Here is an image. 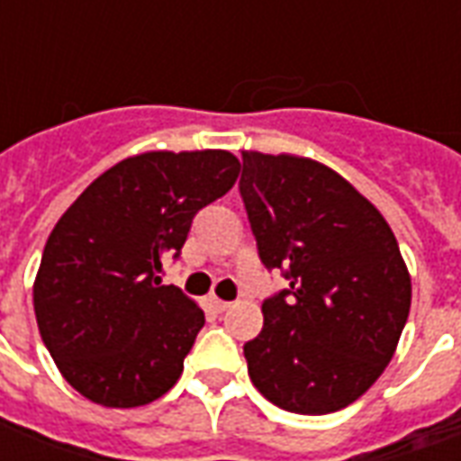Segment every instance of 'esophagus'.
Segmentation results:
<instances>
[{
  "instance_id": "esophagus-1",
  "label": "esophagus",
  "mask_w": 461,
  "mask_h": 461,
  "mask_svg": "<svg viewBox=\"0 0 461 461\" xmlns=\"http://www.w3.org/2000/svg\"><path fill=\"white\" fill-rule=\"evenodd\" d=\"M212 303H214V309L217 311H227L231 306L230 301H224V299H217V296H214V299H212Z\"/></svg>"
}]
</instances>
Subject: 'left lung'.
<instances>
[{
  "instance_id": "8db88e82",
  "label": "left lung",
  "mask_w": 461,
  "mask_h": 461,
  "mask_svg": "<svg viewBox=\"0 0 461 461\" xmlns=\"http://www.w3.org/2000/svg\"><path fill=\"white\" fill-rule=\"evenodd\" d=\"M240 194L261 264L289 281L264 299V329L244 343L251 383L299 415L348 407L383 375L410 313L395 234L309 158L241 152Z\"/></svg>"
}]
</instances>
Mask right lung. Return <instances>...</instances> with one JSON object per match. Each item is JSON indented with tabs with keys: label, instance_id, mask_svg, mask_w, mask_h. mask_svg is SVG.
<instances>
[{
	"label": "right lung",
	"instance_id": "add662e5",
	"mask_svg": "<svg viewBox=\"0 0 461 461\" xmlns=\"http://www.w3.org/2000/svg\"><path fill=\"white\" fill-rule=\"evenodd\" d=\"M227 150L145 152L95 177L49 234L34 284L39 333L68 385L98 405H148L182 375L202 309L162 286L194 214L231 190Z\"/></svg>",
	"mask_w": 461,
	"mask_h": 461
}]
</instances>
